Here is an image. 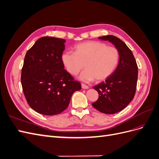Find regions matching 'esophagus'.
I'll use <instances>...</instances> for the list:
<instances>
[{"label": "esophagus", "instance_id": "1", "mask_svg": "<svg viewBox=\"0 0 159 159\" xmlns=\"http://www.w3.org/2000/svg\"><path fill=\"white\" fill-rule=\"evenodd\" d=\"M81 88H82L83 89H88L89 87L88 85H86L85 84H81Z\"/></svg>", "mask_w": 159, "mask_h": 159}]
</instances>
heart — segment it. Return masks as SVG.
Instances as JSON below:
<instances>
[{
	"mask_svg": "<svg viewBox=\"0 0 159 159\" xmlns=\"http://www.w3.org/2000/svg\"><path fill=\"white\" fill-rule=\"evenodd\" d=\"M74 50L75 52L63 53L62 62L68 73L73 75H76L85 67L80 79L85 81L95 79L99 82L107 80L119 64V50L102 42H81L74 46Z\"/></svg>",
	"mask_w": 159,
	"mask_h": 159,
	"instance_id": "obj_1",
	"label": "heart"
}]
</instances>
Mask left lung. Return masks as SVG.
Returning a JSON list of instances; mask_svg holds the SVG:
<instances>
[{
  "instance_id": "1",
  "label": "left lung",
  "mask_w": 159,
  "mask_h": 159,
  "mask_svg": "<svg viewBox=\"0 0 159 159\" xmlns=\"http://www.w3.org/2000/svg\"><path fill=\"white\" fill-rule=\"evenodd\" d=\"M99 39L113 44L119 50L120 57L113 74L93 87L98 91L99 98L92 105L102 113L114 114L125 108L135 95L138 66L131 50L119 38L107 35L99 37Z\"/></svg>"
}]
</instances>
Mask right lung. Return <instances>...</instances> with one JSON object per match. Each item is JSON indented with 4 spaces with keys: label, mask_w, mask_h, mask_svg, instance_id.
I'll return each instance as SVG.
<instances>
[{
    "label": "right lung",
    "mask_w": 159,
    "mask_h": 159,
    "mask_svg": "<svg viewBox=\"0 0 159 159\" xmlns=\"http://www.w3.org/2000/svg\"><path fill=\"white\" fill-rule=\"evenodd\" d=\"M65 40L50 36L39 38L26 52L21 73L24 95L38 113L54 115L68 107L72 94L80 90L64 68L61 56Z\"/></svg>",
    "instance_id": "1"
}]
</instances>
